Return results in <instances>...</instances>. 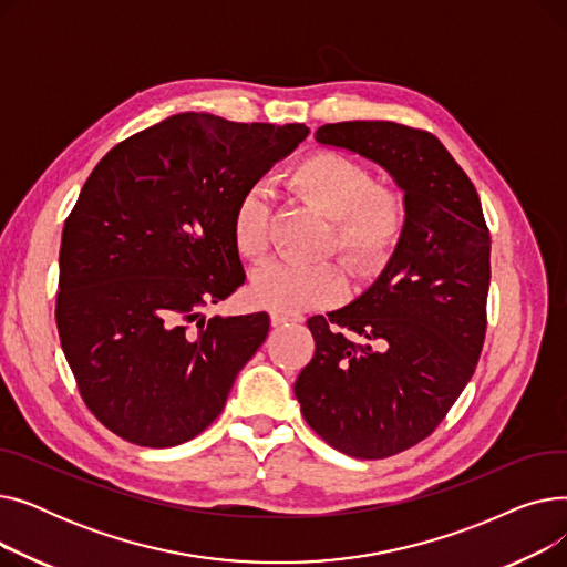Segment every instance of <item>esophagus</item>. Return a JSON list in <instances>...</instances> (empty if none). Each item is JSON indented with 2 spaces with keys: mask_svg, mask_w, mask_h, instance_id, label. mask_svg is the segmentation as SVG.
Listing matches in <instances>:
<instances>
[{
  "mask_svg": "<svg viewBox=\"0 0 567 567\" xmlns=\"http://www.w3.org/2000/svg\"><path fill=\"white\" fill-rule=\"evenodd\" d=\"M303 317L299 315H285V312H271V326H289V323H301Z\"/></svg>",
  "mask_w": 567,
  "mask_h": 567,
  "instance_id": "34e87169",
  "label": "esophagus"
}]
</instances>
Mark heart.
<instances>
[{
  "label": "heart",
  "instance_id": "b5f03b06",
  "mask_svg": "<svg viewBox=\"0 0 567 567\" xmlns=\"http://www.w3.org/2000/svg\"><path fill=\"white\" fill-rule=\"evenodd\" d=\"M289 188L333 218L329 248L338 250L353 276L372 278L389 264L404 229V204L389 190H377L368 167L336 152H319L296 165ZM236 250L259 261L271 246V206L261 190L244 193L234 208ZM252 299L274 312H303L338 303L347 280L338 264L271 261L252 276Z\"/></svg>",
  "mask_w": 567,
  "mask_h": 567
}]
</instances>
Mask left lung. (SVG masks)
<instances>
[{"mask_svg": "<svg viewBox=\"0 0 567 567\" xmlns=\"http://www.w3.org/2000/svg\"><path fill=\"white\" fill-rule=\"evenodd\" d=\"M315 140L379 165L404 195L395 252L359 299L308 319L315 355L293 383L303 419L326 443L383 460L432 434L478 363L489 231L478 193L432 133L340 122Z\"/></svg>", "mask_w": 567, "mask_h": 567, "instance_id": "left-lung-1", "label": "left lung"}]
</instances>
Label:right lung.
<instances>
[{
  "label": "right lung",
  "instance_id": "add662e5",
  "mask_svg": "<svg viewBox=\"0 0 567 567\" xmlns=\"http://www.w3.org/2000/svg\"><path fill=\"white\" fill-rule=\"evenodd\" d=\"M308 133L182 112L89 174L62 234L56 329L82 400L110 432L169 449L218 419L268 315L206 321L199 308L246 282L234 208Z\"/></svg>",
  "mask_w": 567,
  "mask_h": 567
}]
</instances>
